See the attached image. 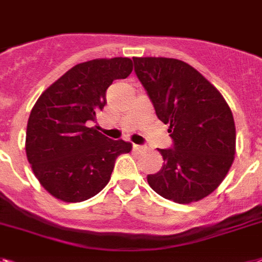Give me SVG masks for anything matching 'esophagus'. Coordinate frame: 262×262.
Returning a JSON list of instances; mask_svg holds the SVG:
<instances>
[{"label": "esophagus", "instance_id": "34e87169", "mask_svg": "<svg viewBox=\"0 0 262 262\" xmlns=\"http://www.w3.org/2000/svg\"><path fill=\"white\" fill-rule=\"evenodd\" d=\"M133 150H136V152H140V150H144V146L137 145V144H133Z\"/></svg>", "mask_w": 262, "mask_h": 262}]
</instances>
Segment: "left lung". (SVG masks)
Here are the masks:
<instances>
[{
    "instance_id": "8db88e82",
    "label": "left lung",
    "mask_w": 262,
    "mask_h": 262,
    "mask_svg": "<svg viewBox=\"0 0 262 262\" xmlns=\"http://www.w3.org/2000/svg\"><path fill=\"white\" fill-rule=\"evenodd\" d=\"M156 116L169 125L173 149H159L160 172L148 184L168 201L188 205L220 187L235 155L233 113L215 86L192 66L172 57H133Z\"/></svg>"
}]
</instances>
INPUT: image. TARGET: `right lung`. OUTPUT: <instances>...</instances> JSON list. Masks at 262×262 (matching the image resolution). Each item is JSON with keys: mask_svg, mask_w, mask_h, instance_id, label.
<instances>
[{"mask_svg": "<svg viewBox=\"0 0 262 262\" xmlns=\"http://www.w3.org/2000/svg\"><path fill=\"white\" fill-rule=\"evenodd\" d=\"M133 71L129 57L94 59L74 66L36 101L27 125L25 152L44 190L67 203L95 196L109 183L116 159L132 150L87 124L106 105L114 79Z\"/></svg>", "mask_w": 262, "mask_h": 262, "instance_id": "right-lung-1", "label": "right lung"}]
</instances>
